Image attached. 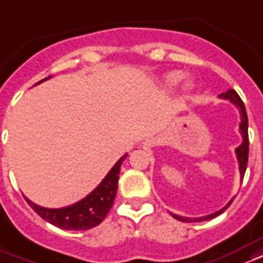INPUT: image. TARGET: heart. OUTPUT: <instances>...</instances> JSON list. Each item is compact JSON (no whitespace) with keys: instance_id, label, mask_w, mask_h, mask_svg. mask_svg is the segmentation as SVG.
I'll list each match as a JSON object with an SVG mask.
<instances>
[{"instance_id":"1","label":"heart","mask_w":263,"mask_h":263,"mask_svg":"<svg viewBox=\"0 0 263 263\" xmlns=\"http://www.w3.org/2000/svg\"><path fill=\"white\" fill-rule=\"evenodd\" d=\"M181 79V73L178 72H173V73H168L166 77V85L168 87H173L176 86L177 83L180 82Z\"/></svg>"}]
</instances>
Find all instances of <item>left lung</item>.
Listing matches in <instances>:
<instances>
[{"label":"left lung","mask_w":263,"mask_h":263,"mask_svg":"<svg viewBox=\"0 0 263 263\" xmlns=\"http://www.w3.org/2000/svg\"><path fill=\"white\" fill-rule=\"evenodd\" d=\"M220 97L223 99H229L231 103H234L235 106L240 107V114H241V122H240V129H241V135H242V143H241L240 146L235 149V155H237V159H238V164H240V174L241 178L244 177L247 170V163H248V151H250V139H248V117H247V111H246V106H244V103L241 100V97L238 96V93L235 92L234 89H229L226 93H221ZM230 201L227 205L220 209L219 212H216V213H212V215L203 216V217H195V219H190V217H182V216H177L173 215L171 216L177 219V220L181 221H186V223H192V221H203V220H209V219H213L216 216H219L220 213L229 208L231 205Z\"/></svg>","instance_id":"8db88e82"}]
</instances>
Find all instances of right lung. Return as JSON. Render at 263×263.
<instances>
[{
    "label": "right lung",
    "mask_w": 263,
    "mask_h": 263,
    "mask_svg": "<svg viewBox=\"0 0 263 263\" xmlns=\"http://www.w3.org/2000/svg\"><path fill=\"white\" fill-rule=\"evenodd\" d=\"M125 157L126 155L117 161L95 191L90 192L86 198H83L82 201L77 202L73 205L61 208V209H47V208H42V206L33 203L28 198H26V202L42 219L57 226L60 229L89 230L92 227H96L104 220V217L110 212L112 203H114L117 188H118L117 185L118 174H120V168H121L122 161Z\"/></svg>",
    "instance_id": "right-lung-1"
}]
</instances>
